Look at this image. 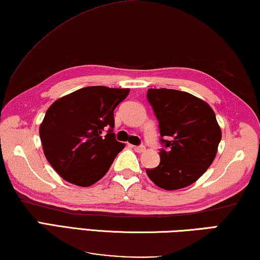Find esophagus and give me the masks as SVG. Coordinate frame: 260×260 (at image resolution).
<instances>
[{"label":"esophagus","mask_w":260,"mask_h":260,"mask_svg":"<svg viewBox=\"0 0 260 260\" xmlns=\"http://www.w3.org/2000/svg\"><path fill=\"white\" fill-rule=\"evenodd\" d=\"M134 150L137 152H142L146 150V147L145 146H134Z\"/></svg>","instance_id":"obj_1"}]
</instances>
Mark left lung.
<instances>
[{"label": "left lung", "instance_id": "obj_1", "mask_svg": "<svg viewBox=\"0 0 260 260\" xmlns=\"http://www.w3.org/2000/svg\"><path fill=\"white\" fill-rule=\"evenodd\" d=\"M147 100L158 120L160 162L146 169L149 178L168 191L191 185L215 158L221 129L207 103L174 89H148Z\"/></svg>", "mask_w": 260, "mask_h": 260}]
</instances>
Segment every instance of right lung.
Returning <instances> with one entry per match:
<instances>
[{
	"label": "right lung",
	"mask_w": 260,
	"mask_h": 260,
	"mask_svg": "<svg viewBox=\"0 0 260 260\" xmlns=\"http://www.w3.org/2000/svg\"><path fill=\"white\" fill-rule=\"evenodd\" d=\"M128 93L129 89L86 86L49 106L39 135L47 160L64 180L90 186L109 171L125 148L115 140L113 112Z\"/></svg>",
	"instance_id": "add662e5"
}]
</instances>
